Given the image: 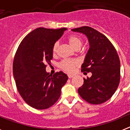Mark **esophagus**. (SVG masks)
<instances>
[{
    "label": "esophagus",
    "instance_id": "1",
    "mask_svg": "<svg viewBox=\"0 0 130 130\" xmlns=\"http://www.w3.org/2000/svg\"><path fill=\"white\" fill-rule=\"evenodd\" d=\"M68 78H70V79H71V78H72L73 77V75H70V74H68Z\"/></svg>",
    "mask_w": 130,
    "mask_h": 130
}]
</instances>
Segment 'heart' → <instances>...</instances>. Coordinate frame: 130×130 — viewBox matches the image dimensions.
I'll list each match as a JSON object with an SVG mask.
<instances>
[{
	"mask_svg": "<svg viewBox=\"0 0 130 130\" xmlns=\"http://www.w3.org/2000/svg\"><path fill=\"white\" fill-rule=\"evenodd\" d=\"M69 43L71 46L75 49H79L82 45V40L77 36H71L68 38ZM59 47V42H56L54 43L52 48V52L53 55H56ZM79 62L76 59H64L59 64V67L68 73H73L75 68L79 66Z\"/></svg>",
	"mask_w": 130,
	"mask_h": 130,
	"instance_id": "b5f03b06",
	"label": "heart"
}]
</instances>
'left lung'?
<instances>
[{
    "mask_svg": "<svg viewBox=\"0 0 130 130\" xmlns=\"http://www.w3.org/2000/svg\"><path fill=\"white\" fill-rule=\"evenodd\" d=\"M72 30L85 34L90 45L81 72H90L92 76L84 78L78 93L89 104L104 103L114 94L120 83V62L117 50L105 35L92 27L84 26Z\"/></svg>",
    "mask_w": 130,
    "mask_h": 130,
    "instance_id": "1",
    "label": "left lung"
}]
</instances>
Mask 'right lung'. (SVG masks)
Segmentation results:
<instances>
[{
  "label": "right lung",
  "mask_w": 130,
  "mask_h": 130,
  "mask_svg": "<svg viewBox=\"0 0 130 130\" xmlns=\"http://www.w3.org/2000/svg\"><path fill=\"white\" fill-rule=\"evenodd\" d=\"M66 30L36 28L17 49L13 62L16 87L24 101L34 109H45L53 105L68 79L62 72L51 75L45 71L47 64L51 65L53 45Z\"/></svg>",
  "instance_id": "1"
}]
</instances>
